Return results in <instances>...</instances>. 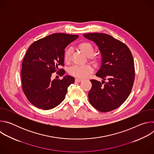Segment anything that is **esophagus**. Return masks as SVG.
<instances>
[{"label":"esophagus","instance_id":"obj_1","mask_svg":"<svg viewBox=\"0 0 154 154\" xmlns=\"http://www.w3.org/2000/svg\"><path fill=\"white\" fill-rule=\"evenodd\" d=\"M75 82H81L82 81H83V79H75Z\"/></svg>","mask_w":154,"mask_h":154}]
</instances>
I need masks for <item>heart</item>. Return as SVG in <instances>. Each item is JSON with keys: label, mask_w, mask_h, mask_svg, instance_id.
Instances as JSON below:
<instances>
[{"label": "heart", "mask_w": 154, "mask_h": 154, "mask_svg": "<svg viewBox=\"0 0 154 154\" xmlns=\"http://www.w3.org/2000/svg\"><path fill=\"white\" fill-rule=\"evenodd\" d=\"M78 48L86 56L90 57L94 52V48L91 43L88 42H80ZM71 54V49H66L64 53V60L66 62H68L70 60ZM91 59L94 61H96V58L91 57ZM69 74L74 77L79 78H85L88 75L93 72V68L88 64L85 65H74L69 69Z\"/></svg>", "instance_id": "obj_1"}]
</instances>
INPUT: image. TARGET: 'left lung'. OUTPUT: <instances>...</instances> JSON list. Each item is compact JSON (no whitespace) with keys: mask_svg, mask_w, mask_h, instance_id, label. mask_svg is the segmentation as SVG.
I'll return each instance as SVG.
<instances>
[{"mask_svg":"<svg viewBox=\"0 0 154 154\" xmlns=\"http://www.w3.org/2000/svg\"><path fill=\"white\" fill-rule=\"evenodd\" d=\"M83 36L96 43L102 57L96 75L103 80L101 83L90 80L89 102L100 112H110L125 101L132 89L135 79L132 54L124 43L109 35L93 33ZM106 78L107 82H105Z\"/></svg>","mask_w":154,"mask_h":154,"instance_id":"obj_1","label":"left lung"}]
</instances>
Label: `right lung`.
<instances>
[{
    "label": "right lung",
    "instance_id": "obj_1",
    "mask_svg": "<svg viewBox=\"0 0 154 154\" xmlns=\"http://www.w3.org/2000/svg\"><path fill=\"white\" fill-rule=\"evenodd\" d=\"M78 37L54 33L34 42L28 49L22 64V85L27 99L36 107L52 109L64 99L75 79L65 75L61 80H52V74L60 71L58 74L64 75L65 71L58 66H64V49Z\"/></svg>",
    "mask_w": 154,
    "mask_h": 154
}]
</instances>
